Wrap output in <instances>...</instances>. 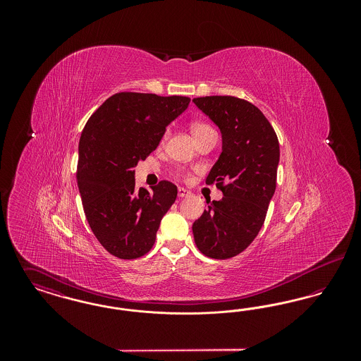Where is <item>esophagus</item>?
<instances>
[{
    "mask_svg": "<svg viewBox=\"0 0 361 361\" xmlns=\"http://www.w3.org/2000/svg\"><path fill=\"white\" fill-rule=\"evenodd\" d=\"M190 195V190L185 188H178V197H187Z\"/></svg>",
    "mask_w": 361,
    "mask_h": 361,
    "instance_id": "esophagus-1",
    "label": "esophagus"
}]
</instances>
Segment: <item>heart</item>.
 I'll return each instance as SVG.
<instances>
[{"label":"heart","instance_id":"obj_1","mask_svg":"<svg viewBox=\"0 0 361 361\" xmlns=\"http://www.w3.org/2000/svg\"><path fill=\"white\" fill-rule=\"evenodd\" d=\"M190 128H192V134H193V137H200V135H203V134H206V133H209V131H214L208 124L202 123V121H195ZM166 137H168V134L165 133L164 137H162V142L166 139Z\"/></svg>","mask_w":361,"mask_h":361}]
</instances>
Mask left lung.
<instances>
[{"label": "left lung", "instance_id": "1", "mask_svg": "<svg viewBox=\"0 0 361 361\" xmlns=\"http://www.w3.org/2000/svg\"><path fill=\"white\" fill-rule=\"evenodd\" d=\"M192 102L222 133V153L206 183L224 192L195 221L193 238L207 257L226 259L243 252L264 224L275 193L279 140L264 114L246 100L206 96Z\"/></svg>", "mask_w": 361, "mask_h": 361}]
</instances>
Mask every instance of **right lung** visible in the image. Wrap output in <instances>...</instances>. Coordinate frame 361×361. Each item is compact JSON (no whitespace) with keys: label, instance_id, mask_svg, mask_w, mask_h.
<instances>
[{"label":"right lung","instance_id":"obj_1","mask_svg":"<svg viewBox=\"0 0 361 361\" xmlns=\"http://www.w3.org/2000/svg\"><path fill=\"white\" fill-rule=\"evenodd\" d=\"M189 97L121 92L86 121L78 146L77 184L86 221L106 252L121 259L145 256L154 245L177 187L162 180L135 188L137 162L153 153Z\"/></svg>","mask_w":361,"mask_h":361}]
</instances>
